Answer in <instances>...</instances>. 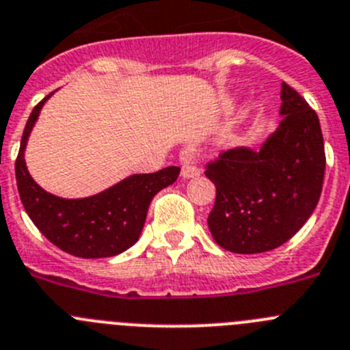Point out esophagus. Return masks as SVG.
I'll use <instances>...</instances> for the list:
<instances>
[{
  "label": "esophagus",
  "mask_w": 350,
  "mask_h": 350,
  "mask_svg": "<svg viewBox=\"0 0 350 350\" xmlns=\"http://www.w3.org/2000/svg\"><path fill=\"white\" fill-rule=\"evenodd\" d=\"M181 176L185 179L197 178V176H200V169L195 167V165H191V163H185V165L181 167Z\"/></svg>",
  "instance_id": "34e87169"
}]
</instances>
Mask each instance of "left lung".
I'll return each mask as SVG.
<instances>
[{"mask_svg": "<svg viewBox=\"0 0 350 350\" xmlns=\"http://www.w3.org/2000/svg\"><path fill=\"white\" fill-rule=\"evenodd\" d=\"M281 100V122L260 150L232 148L206 169L216 187L207 225L218 245L232 253L275 250L319 202L326 167L319 118L284 81Z\"/></svg>", "mask_w": 350, "mask_h": 350, "instance_id": "1", "label": "left lung"}]
</instances>
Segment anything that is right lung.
Listing matches in <instances>:
<instances>
[{
	"mask_svg": "<svg viewBox=\"0 0 350 350\" xmlns=\"http://www.w3.org/2000/svg\"><path fill=\"white\" fill-rule=\"evenodd\" d=\"M52 94L34 106L22 134L15 162L22 206L36 228L59 250L78 258L116 256L136 244L152 198L172 185L181 169L172 165L152 174H132L85 198H62L49 193L31 178L24 152L40 111Z\"/></svg>",
	"mask_w": 350,
	"mask_h": 350,
	"instance_id": "right-lung-1",
	"label": "right lung"
}]
</instances>
